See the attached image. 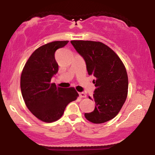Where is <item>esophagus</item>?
I'll list each match as a JSON object with an SVG mask.
<instances>
[{
	"instance_id": "obj_1",
	"label": "esophagus",
	"mask_w": 155,
	"mask_h": 155,
	"mask_svg": "<svg viewBox=\"0 0 155 155\" xmlns=\"http://www.w3.org/2000/svg\"><path fill=\"white\" fill-rule=\"evenodd\" d=\"M79 97H86L87 95L85 92H79Z\"/></svg>"
}]
</instances>
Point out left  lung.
I'll return each mask as SVG.
<instances>
[{
  "mask_svg": "<svg viewBox=\"0 0 155 155\" xmlns=\"http://www.w3.org/2000/svg\"><path fill=\"white\" fill-rule=\"evenodd\" d=\"M71 43L84 60L89 75L95 76L96 89L93 97L94 111L85 113L92 123L101 124L118 114L125 102L128 78L122 60L111 48L99 41H71Z\"/></svg>",
  "mask_w": 155,
  "mask_h": 155,
  "instance_id": "obj_1",
  "label": "left lung"
}]
</instances>
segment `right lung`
Here are the masks:
<instances>
[{
  "mask_svg": "<svg viewBox=\"0 0 155 155\" xmlns=\"http://www.w3.org/2000/svg\"><path fill=\"white\" fill-rule=\"evenodd\" d=\"M68 41L48 43L33 51L25 65L20 79V87L25 105L40 120L52 122L63 116L67 105L79 96L74 87H57L51 84L58 72L55 51Z\"/></svg>",
  "mask_w": 155,
  "mask_h": 155,
  "instance_id": "add662e5",
  "label": "right lung"
}]
</instances>
